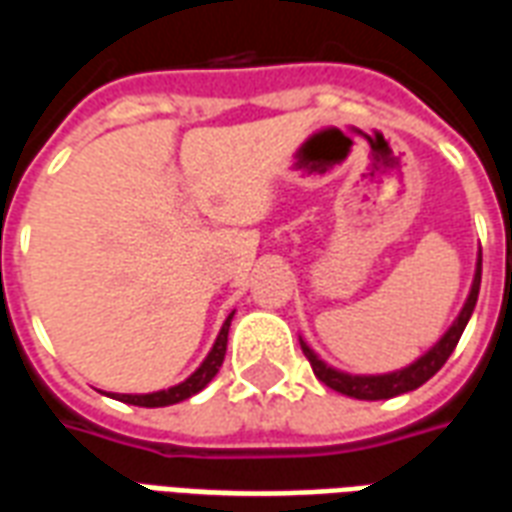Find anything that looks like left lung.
Wrapping results in <instances>:
<instances>
[{
  "label": "left lung",
  "mask_w": 512,
  "mask_h": 512,
  "mask_svg": "<svg viewBox=\"0 0 512 512\" xmlns=\"http://www.w3.org/2000/svg\"><path fill=\"white\" fill-rule=\"evenodd\" d=\"M480 277H483V252L477 255L472 288H469V296L463 301L458 318L452 321V326L447 332L441 334L439 343L433 345V348H428L425 354L419 356L417 362H411L408 367H400V370H392V373H381V376H354V373H343V370H337V367L326 365L321 356L315 354L310 345L299 337L301 351L310 359L312 373L321 378L326 386H332L334 392H340V395L356 397V400H386V397H397L403 395V392H411V389H417V386L425 384L428 378L436 376L441 367H444V362L450 359L452 351H455V345L461 340L466 323L472 318L474 304H477Z\"/></svg>",
  "instance_id": "left-lung-1"
}]
</instances>
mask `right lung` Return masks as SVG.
<instances>
[{
    "mask_svg": "<svg viewBox=\"0 0 512 512\" xmlns=\"http://www.w3.org/2000/svg\"><path fill=\"white\" fill-rule=\"evenodd\" d=\"M235 310L227 315V321L222 323V329L216 334V343L208 351V356L202 359V365L191 373L186 381L180 384L169 386V389H158V392H147V395H112L117 400H123L128 406H142V408H161V406H172V403H180V400H189L191 395L202 392L205 386L211 384L213 376L219 373V367L224 362V354H227V332H230V321H233Z\"/></svg>",
    "mask_w": 512,
    "mask_h": 512,
    "instance_id": "right-lung-1",
    "label": "right lung"
}]
</instances>
